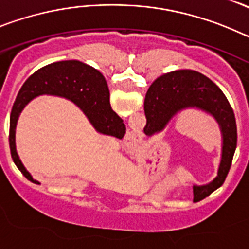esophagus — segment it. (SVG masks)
<instances>
[{
    "instance_id": "obj_1",
    "label": "esophagus",
    "mask_w": 249,
    "mask_h": 249,
    "mask_svg": "<svg viewBox=\"0 0 249 249\" xmlns=\"http://www.w3.org/2000/svg\"><path fill=\"white\" fill-rule=\"evenodd\" d=\"M132 140H133V138H132ZM135 140H136V138H135Z\"/></svg>"
}]
</instances>
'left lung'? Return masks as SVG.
Wrapping results in <instances>:
<instances>
[{
	"label": "left lung",
	"instance_id": "8db88e82",
	"mask_svg": "<svg viewBox=\"0 0 249 249\" xmlns=\"http://www.w3.org/2000/svg\"><path fill=\"white\" fill-rule=\"evenodd\" d=\"M190 108L198 109L214 118L222 136V155L217 176L210 183L193 186V193L202 191L201 197L204 198L223 184L236 151L237 124L230 102L210 78L190 70L158 77L147 91L144 112L149 135L164 129L179 112Z\"/></svg>",
	"mask_w": 249,
	"mask_h": 249
}]
</instances>
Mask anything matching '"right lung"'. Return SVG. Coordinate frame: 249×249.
I'll return each instance as SVG.
<instances>
[{"label": "right lung", "instance_id": "add662e5", "mask_svg": "<svg viewBox=\"0 0 249 249\" xmlns=\"http://www.w3.org/2000/svg\"><path fill=\"white\" fill-rule=\"evenodd\" d=\"M50 94L70 100L85 113L98 133L122 140L126 126L109 105L106 78L98 70L80 61H59L31 74L17 94L10 117V149L17 168L27 179L38 183L23 166L16 149V127L22 109L34 98Z\"/></svg>", "mask_w": 249, "mask_h": 249}]
</instances>
